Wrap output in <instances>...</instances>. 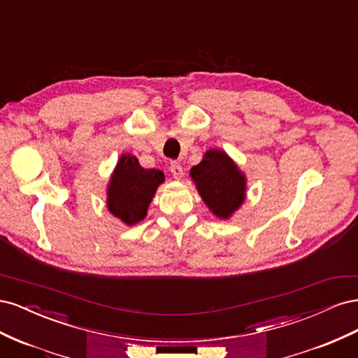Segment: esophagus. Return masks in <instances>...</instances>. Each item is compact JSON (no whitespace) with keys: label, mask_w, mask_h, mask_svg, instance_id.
<instances>
[{"label":"esophagus","mask_w":358,"mask_h":358,"mask_svg":"<svg viewBox=\"0 0 358 358\" xmlns=\"http://www.w3.org/2000/svg\"><path fill=\"white\" fill-rule=\"evenodd\" d=\"M170 171H171V175H173V178L175 179H182V176H183V170H182V166L179 164V162H171V166H170Z\"/></svg>","instance_id":"obj_1"}]
</instances>
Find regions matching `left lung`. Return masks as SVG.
<instances>
[{
  "label": "left lung",
  "mask_w": 358,
  "mask_h": 358,
  "mask_svg": "<svg viewBox=\"0 0 358 358\" xmlns=\"http://www.w3.org/2000/svg\"><path fill=\"white\" fill-rule=\"evenodd\" d=\"M189 176L204 204L220 220H230L246 199L245 173L222 149L206 150Z\"/></svg>",
  "instance_id": "8db88e82"
}]
</instances>
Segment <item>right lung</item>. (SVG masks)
I'll list each match as a JSON object with an SVG mask.
<instances>
[{"label": "right lung", "mask_w": 358, "mask_h": 358, "mask_svg": "<svg viewBox=\"0 0 358 358\" xmlns=\"http://www.w3.org/2000/svg\"><path fill=\"white\" fill-rule=\"evenodd\" d=\"M164 179L161 170L143 169L136 155L122 154L107 183V209L125 225L138 224L146 218L149 204Z\"/></svg>", "instance_id": "1"}]
</instances>
